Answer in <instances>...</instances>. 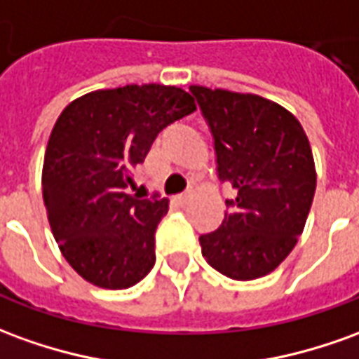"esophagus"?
I'll return each mask as SVG.
<instances>
[{
  "mask_svg": "<svg viewBox=\"0 0 359 359\" xmlns=\"http://www.w3.org/2000/svg\"><path fill=\"white\" fill-rule=\"evenodd\" d=\"M190 198H192V192H184V194H180L177 200H179V204H187Z\"/></svg>",
  "mask_w": 359,
  "mask_h": 359,
  "instance_id": "34e87169",
  "label": "esophagus"
}]
</instances>
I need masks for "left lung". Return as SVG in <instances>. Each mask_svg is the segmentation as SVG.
<instances>
[{"label": "left lung", "instance_id": "left-lung-1", "mask_svg": "<svg viewBox=\"0 0 359 359\" xmlns=\"http://www.w3.org/2000/svg\"><path fill=\"white\" fill-rule=\"evenodd\" d=\"M214 136L219 180L235 200L219 229L200 237L208 264L231 280H257L280 266L309 215L317 171L299 120L252 93L190 85Z\"/></svg>", "mask_w": 359, "mask_h": 359}]
</instances>
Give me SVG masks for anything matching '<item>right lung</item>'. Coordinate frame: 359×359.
<instances>
[{
	"mask_svg": "<svg viewBox=\"0 0 359 359\" xmlns=\"http://www.w3.org/2000/svg\"><path fill=\"white\" fill-rule=\"evenodd\" d=\"M196 110L175 85L99 89L62 110L42 165V200L62 255L89 284L126 290L155 264L167 198L128 194L132 171L163 128Z\"/></svg>",
	"mask_w": 359,
	"mask_h": 359,
	"instance_id": "1",
	"label": "right lung"
}]
</instances>
